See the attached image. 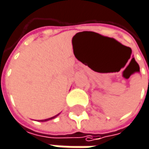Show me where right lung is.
I'll list each match as a JSON object with an SVG mask.
<instances>
[{"instance_id":"1","label":"right lung","mask_w":149,"mask_h":149,"mask_svg":"<svg viewBox=\"0 0 149 149\" xmlns=\"http://www.w3.org/2000/svg\"><path fill=\"white\" fill-rule=\"evenodd\" d=\"M58 115H59V114H58V115H56V116H52V117H51V118H47V119H45V120H40V121H41V122H46V121H48V120H51V119H53V118L57 117Z\"/></svg>"}]
</instances>
